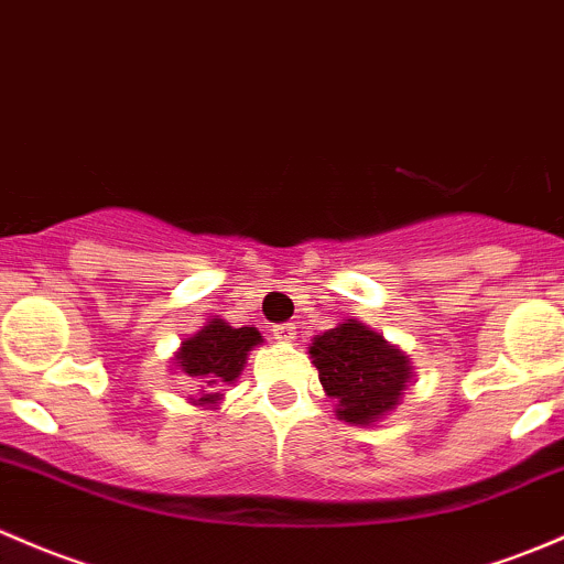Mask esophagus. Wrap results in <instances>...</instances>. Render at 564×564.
<instances>
[{"mask_svg": "<svg viewBox=\"0 0 564 564\" xmlns=\"http://www.w3.org/2000/svg\"><path fill=\"white\" fill-rule=\"evenodd\" d=\"M272 335H275L278 343H292L297 340V327H294V324H275V327H272Z\"/></svg>", "mask_w": 564, "mask_h": 564, "instance_id": "1", "label": "esophagus"}]
</instances>
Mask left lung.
Wrapping results in <instances>:
<instances>
[{"instance_id":"left-lung-1","label":"left lung","mask_w":564,"mask_h":564,"mask_svg":"<svg viewBox=\"0 0 564 564\" xmlns=\"http://www.w3.org/2000/svg\"><path fill=\"white\" fill-rule=\"evenodd\" d=\"M335 416L354 426H376L397 411L413 381V361L367 324L346 318L307 346Z\"/></svg>"}]
</instances>
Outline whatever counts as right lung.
<instances>
[{"instance_id":"obj_1","label":"right lung","mask_w":564,"mask_h":564,"mask_svg":"<svg viewBox=\"0 0 564 564\" xmlns=\"http://www.w3.org/2000/svg\"><path fill=\"white\" fill-rule=\"evenodd\" d=\"M262 343L257 327H229L224 318H207L205 327L183 337L173 365L199 383V394L188 397V402L207 411L216 408L224 400V387L242 376L248 354Z\"/></svg>"}]
</instances>
